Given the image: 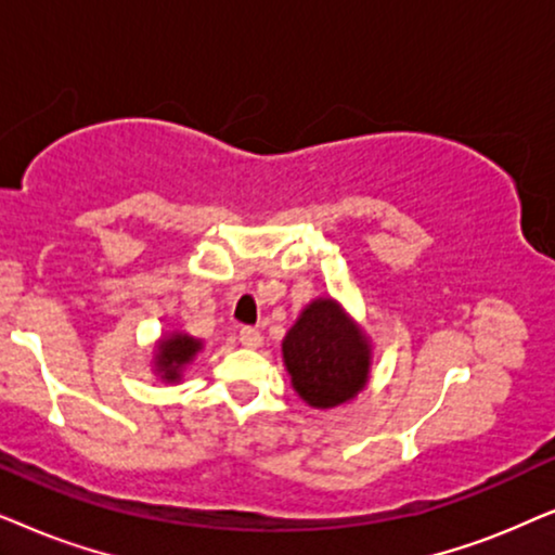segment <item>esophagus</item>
Instances as JSON below:
<instances>
[{"instance_id": "esophagus-1", "label": "esophagus", "mask_w": 555, "mask_h": 555, "mask_svg": "<svg viewBox=\"0 0 555 555\" xmlns=\"http://www.w3.org/2000/svg\"><path fill=\"white\" fill-rule=\"evenodd\" d=\"M238 339H241L243 347H250V350H254V347L261 345L263 337H261V332L254 330V327H243V330L238 332Z\"/></svg>"}]
</instances>
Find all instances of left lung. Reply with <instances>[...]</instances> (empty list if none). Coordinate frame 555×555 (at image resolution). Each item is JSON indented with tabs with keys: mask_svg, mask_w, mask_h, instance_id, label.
Instances as JSON below:
<instances>
[{
	"mask_svg": "<svg viewBox=\"0 0 555 555\" xmlns=\"http://www.w3.org/2000/svg\"><path fill=\"white\" fill-rule=\"evenodd\" d=\"M284 365L301 401L312 409H337L365 388L371 339L335 299H314L286 332Z\"/></svg>",
	"mask_w": 555,
	"mask_h": 555,
	"instance_id": "8db88e82",
	"label": "left lung"
}]
</instances>
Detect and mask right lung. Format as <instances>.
Here are the masks:
<instances>
[{
	"label": "right lung",
	"mask_w": 555,
	"mask_h": 555,
	"mask_svg": "<svg viewBox=\"0 0 555 555\" xmlns=\"http://www.w3.org/2000/svg\"><path fill=\"white\" fill-rule=\"evenodd\" d=\"M203 350L201 339L184 335V332H172L159 339L157 352H154V371L165 383H177L182 378V371L188 367L195 354Z\"/></svg>",
	"instance_id": "add662e5"
}]
</instances>
